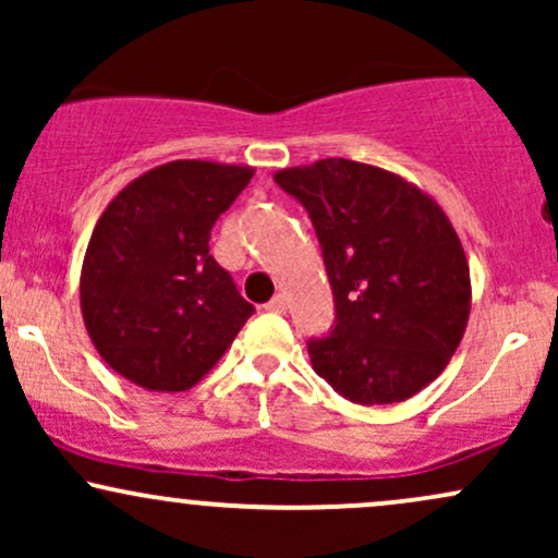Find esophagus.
Returning <instances> with one entry per match:
<instances>
[{"mask_svg":"<svg viewBox=\"0 0 558 558\" xmlns=\"http://www.w3.org/2000/svg\"><path fill=\"white\" fill-rule=\"evenodd\" d=\"M265 310L275 312V315H283V312H286V296H280V293H278V296H275L272 301H267Z\"/></svg>","mask_w":558,"mask_h":558,"instance_id":"obj_1","label":"esophagus"}]
</instances>
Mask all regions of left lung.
<instances>
[{"mask_svg":"<svg viewBox=\"0 0 558 558\" xmlns=\"http://www.w3.org/2000/svg\"><path fill=\"white\" fill-rule=\"evenodd\" d=\"M272 178L310 213L336 296V328L310 343L315 373L362 407L412 399L448 367L472 310L451 220L420 185L354 159Z\"/></svg>","mask_w":558,"mask_h":558,"instance_id":"1","label":"left lung"}]
</instances>
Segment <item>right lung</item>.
<instances>
[{"instance_id":"add662e5","label":"right lung","mask_w":558,"mask_h":558,"mask_svg":"<svg viewBox=\"0 0 558 558\" xmlns=\"http://www.w3.org/2000/svg\"><path fill=\"white\" fill-rule=\"evenodd\" d=\"M252 165L175 159L131 181L96 220L81 267L94 349L133 386L178 393L220 362L254 315L209 254Z\"/></svg>"}]
</instances>
